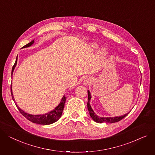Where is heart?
Masks as SVG:
<instances>
[{"mask_svg": "<svg viewBox=\"0 0 155 155\" xmlns=\"http://www.w3.org/2000/svg\"><path fill=\"white\" fill-rule=\"evenodd\" d=\"M92 46H93V47H94V48H95L98 47V45H97V44H94L92 45ZM105 52H106V51H105V50H101V54L104 55V54H105Z\"/></svg>", "mask_w": 155, "mask_h": 155, "instance_id": "heart-1", "label": "heart"}]
</instances>
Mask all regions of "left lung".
<instances>
[{"label": "left lung", "instance_id": "8db88e82", "mask_svg": "<svg viewBox=\"0 0 155 155\" xmlns=\"http://www.w3.org/2000/svg\"><path fill=\"white\" fill-rule=\"evenodd\" d=\"M91 99V94L89 90H88V103H87V108H88V110L89 111L90 115L91 117V118L94 120L95 122L97 123H103V122H105V123H115V122H118L120 120H121L123 118H124L128 113L127 114H125V115L123 116H121V117H99L98 116H97V115L94 113V110H92L90 105V100Z\"/></svg>", "mask_w": 155, "mask_h": 155}]
</instances>
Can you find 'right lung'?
<instances>
[{
    "label": "right lung",
    "mask_w": 155,
    "mask_h": 155,
    "mask_svg": "<svg viewBox=\"0 0 155 155\" xmlns=\"http://www.w3.org/2000/svg\"><path fill=\"white\" fill-rule=\"evenodd\" d=\"M34 42V40H32V42H30V43L27 44V45H25V46H24L22 48H25V47H30V45H32ZM17 57L16 58V60L15 62L12 67V75L13 74L14 70L17 64ZM11 95H12V97L13 100L14 101V98L13 97V94H12V86H11ZM66 98L67 97H65V96L63 97V98H61V102L59 104V105L52 111H51L46 114L44 115H30L28 113H27L25 112H24L22 110H21L20 108H19L17 105H16L17 107L18 108L19 111L20 112L21 114L25 117L27 120H28L34 123H37V124H40V125H50L51 124V123H54L55 121H57V120H59V118L61 117V114H62V112L64 110V105H65V103L66 101Z\"/></svg>",
    "instance_id": "add662e5"
}]
</instances>
